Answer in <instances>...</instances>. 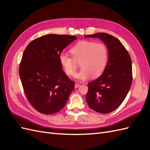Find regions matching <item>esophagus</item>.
Listing matches in <instances>:
<instances>
[{"label":"esophagus","mask_w":150,"mask_h":150,"mask_svg":"<svg viewBox=\"0 0 150 150\" xmlns=\"http://www.w3.org/2000/svg\"><path fill=\"white\" fill-rule=\"evenodd\" d=\"M79 86H80L79 83H76L75 86H75V88H78Z\"/></svg>","instance_id":"34e87169"}]
</instances>
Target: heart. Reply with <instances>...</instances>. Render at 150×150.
Listing matches in <instances>:
<instances>
[{"instance_id":"b5f03b06","label":"heart","mask_w":150,"mask_h":150,"mask_svg":"<svg viewBox=\"0 0 150 150\" xmlns=\"http://www.w3.org/2000/svg\"><path fill=\"white\" fill-rule=\"evenodd\" d=\"M69 55L61 52L59 55L60 64L68 76H74L80 62L81 70L76 75L78 79L84 80L91 76L96 78L104 71L108 59V50L103 43L83 40L72 46Z\"/></svg>"}]
</instances>
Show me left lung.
Instances as JSON below:
<instances>
[{
  "label": "left lung",
  "mask_w": 150,
  "mask_h": 150,
  "mask_svg": "<svg viewBox=\"0 0 150 150\" xmlns=\"http://www.w3.org/2000/svg\"><path fill=\"white\" fill-rule=\"evenodd\" d=\"M98 38L106 44L109 60L103 73L88 84L86 99L94 111L103 114L110 113L124 101L132 84V64L129 53L120 40L106 33L86 35Z\"/></svg>",
  "instance_id": "obj_1"
}]
</instances>
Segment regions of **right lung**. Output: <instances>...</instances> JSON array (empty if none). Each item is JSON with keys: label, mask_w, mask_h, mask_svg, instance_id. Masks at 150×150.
Listing matches in <instances>:
<instances>
[{"label": "right lung", "mask_w": 150, "mask_h": 150, "mask_svg": "<svg viewBox=\"0 0 150 150\" xmlns=\"http://www.w3.org/2000/svg\"><path fill=\"white\" fill-rule=\"evenodd\" d=\"M74 35L49 34L31 41L22 55L19 75L27 99L35 110L52 115L64 107L74 82L62 70L59 55Z\"/></svg>", "instance_id": "add662e5"}]
</instances>
